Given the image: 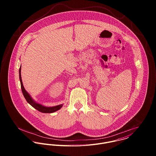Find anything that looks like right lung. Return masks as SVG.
Listing matches in <instances>:
<instances>
[{
  "instance_id": "right-lung-1",
  "label": "right lung",
  "mask_w": 156,
  "mask_h": 156,
  "mask_svg": "<svg viewBox=\"0 0 156 156\" xmlns=\"http://www.w3.org/2000/svg\"><path fill=\"white\" fill-rule=\"evenodd\" d=\"M19 78H20V84H21V88L22 90L23 94L27 101V102L30 104L34 108L37 109L38 111L41 112L42 113H53L59 110L62 106L63 104L55 106H52V107H47L45 106L44 105L38 103L36 102L30 95V94L25 90L23 85L22 80V76H21V66L20 67L19 69Z\"/></svg>"
}]
</instances>
